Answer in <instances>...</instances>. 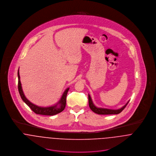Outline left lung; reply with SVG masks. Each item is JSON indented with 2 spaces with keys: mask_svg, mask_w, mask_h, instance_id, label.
Masks as SVG:
<instances>
[{
  "mask_svg": "<svg viewBox=\"0 0 156 156\" xmlns=\"http://www.w3.org/2000/svg\"><path fill=\"white\" fill-rule=\"evenodd\" d=\"M88 100H89V106L90 109L94 112H95V113H97V114H99V115H112V114H118L120 112L122 111L124 108L126 107V106L127 105L128 103L125 105L122 108L119 109H118V110H113V109H103V108H98L97 107H95L92 101V100H91V98L90 97V95H88Z\"/></svg>",
  "mask_w": 156,
  "mask_h": 156,
  "instance_id": "1",
  "label": "left lung"
}]
</instances>
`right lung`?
Masks as SVG:
<instances>
[{
	"mask_svg": "<svg viewBox=\"0 0 156 156\" xmlns=\"http://www.w3.org/2000/svg\"><path fill=\"white\" fill-rule=\"evenodd\" d=\"M18 79H19L18 89L19 91V94L21 96V98L24 101V102L32 109V111L34 112L35 113L39 114V115H55L58 114L64 110L66 106V97H67V93H68L69 88L66 89L62 95L61 101L59 103L61 105L59 108H56L57 105H55V106H51V107H48V108H41V107H38V106L32 104L25 97V96L23 94L22 89L21 82L20 80V77L19 70H18Z\"/></svg>",
	"mask_w": 156,
	"mask_h": 156,
	"instance_id": "obj_1",
	"label": "right lung"
}]
</instances>
